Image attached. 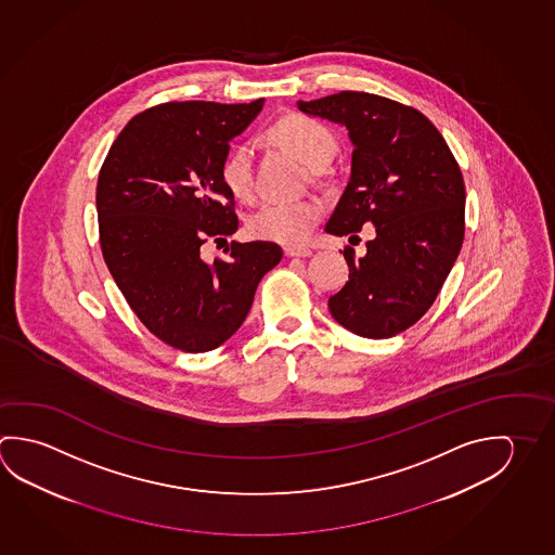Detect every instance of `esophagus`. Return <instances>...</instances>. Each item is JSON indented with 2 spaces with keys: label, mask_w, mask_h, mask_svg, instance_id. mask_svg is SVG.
<instances>
[{
  "label": "esophagus",
  "mask_w": 555,
  "mask_h": 555,
  "mask_svg": "<svg viewBox=\"0 0 555 555\" xmlns=\"http://www.w3.org/2000/svg\"><path fill=\"white\" fill-rule=\"evenodd\" d=\"M284 255H286V257H311L313 251L308 249V247H286Z\"/></svg>",
  "instance_id": "34e87169"
}]
</instances>
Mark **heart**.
I'll return each instance as SVG.
<instances>
[{"label":"heart","mask_w":555,"mask_h":555,"mask_svg":"<svg viewBox=\"0 0 555 555\" xmlns=\"http://www.w3.org/2000/svg\"><path fill=\"white\" fill-rule=\"evenodd\" d=\"M273 137L306 166L320 171L337 154V138L315 118L288 115L273 128ZM225 189L240 201L254 196V147L237 144L230 150L220 167ZM321 218V206L315 201H269L255 210L247 220L249 234L281 245H301L310 240Z\"/></svg>","instance_id":"1"}]
</instances>
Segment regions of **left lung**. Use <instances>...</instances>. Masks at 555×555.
Segmentation results:
<instances>
[{
  "instance_id": "8db88e82",
  "label": "left lung",
  "mask_w": 555,
  "mask_h": 555,
  "mask_svg": "<svg viewBox=\"0 0 555 555\" xmlns=\"http://www.w3.org/2000/svg\"><path fill=\"white\" fill-rule=\"evenodd\" d=\"M296 105L347 128L354 147L325 232L350 242L364 224L376 230L362 257L343 254L349 281L331 296V315L360 337H393L425 315L460 254L462 171L435 125L398 101L340 91Z\"/></svg>"
}]
</instances>
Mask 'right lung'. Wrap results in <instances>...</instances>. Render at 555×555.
I'll list each match as a JSON object with an SVG mask.
<instances>
[{
	"label": "right lung",
	"mask_w": 555,
	"mask_h": 555,
	"mask_svg": "<svg viewBox=\"0 0 555 555\" xmlns=\"http://www.w3.org/2000/svg\"><path fill=\"white\" fill-rule=\"evenodd\" d=\"M263 99L244 105L173 101L122 128L98 181L101 249L138 320L157 339L206 352L242 327L257 284L281 263L271 242H232L206 263L201 247L237 232L220 167Z\"/></svg>",
	"instance_id": "add662e5"
}]
</instances>
